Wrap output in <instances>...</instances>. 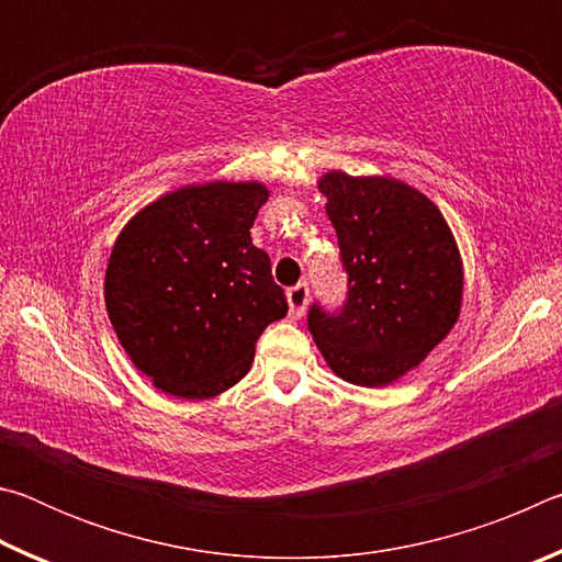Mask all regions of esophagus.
Wrapping results in <instances>:
<instances>
[{
	"label": "esophagus",
	"mask_w": 562,
	"mask_h": 562,
	"mask_svg": "<svg viewBox=\"0 0 562 562\" xmlns=\"http://www.w3.org/2000/svg\"><path fill=\"white\" fill-rule=\"evenodd\" d=\"M288 302H290V317L300 319L304 315V310H307V302H310V284L300 282V284H294V288H290L288 290Z\"/></svg>",
	"instance_id": "obj_1"
}]
</instances>
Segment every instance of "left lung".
I'll return each mask as SVG.
<instances>
[{"label": "left lung", "mask_w": 562, "mask_h": 562, "mask_svg": "<svg viewBox=\"0 0 562 562\" xmlns=\"http://www.w3.org/2000/svg\"><path fill=\"white\" fill-rule=\"evenodd\" d=\"M335 225L347 300L315 302L307 327L331 372L357 386H386L412 372L459 319L463 265L449 223L396 178H319Z\"/></svg>", "instance_id": "1"}]
</instances>
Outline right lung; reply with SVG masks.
<instances>
[{"label":"right lung","instance_id":"add662e5","mask_svg":"<svg viewBox=\"0 0 562 562\" xmlns=\"http://www.w3.org/2000/svg\"><path fill=\"white\" fill-rule=\"evenodd\" d=\"M262 183L166 193L123 227L103 297L121 347L160 392L207 398L240 382L265 327L288 315L250 227Z\"/></svg>","mask_w":562,"mask_h":562}]
</instances>
